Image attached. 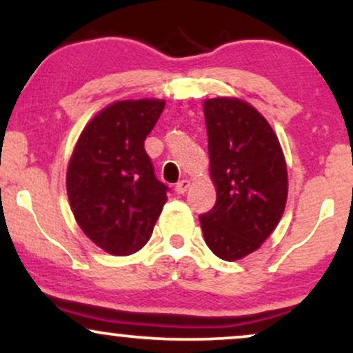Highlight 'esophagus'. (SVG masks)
Wrapping results in <instances>:
<instances>
[{
	"label": "esophagus",
	"instance_id": "esophagus-1",
	"mask_svg": "<svg viewBox=\"0 0 353 353\" xmlns=\"http://www.w3.org/2000/svg\"><path fill=\"white\" fill-rule=\"evenodd\" d=\"M189 185H190V181L189 179H182V181H179L176 184V192L177 194H184L185 190L189 189Z\"/></svg>",
	"mask_w": 353,
	"mask_h": 353
}]
</instances>
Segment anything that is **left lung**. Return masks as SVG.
I'll return each instance as SVG.
<instances>
[{
    "label": "left lung",
    "mask_w": 353,
    "mask_h": 353,
    "mask_svg": "<svg viewBox=\"0 0 353 353\" xmlns=\"http://www.w3.org/2000/svg\"><path fill=\"white\" fill-rule=\"evenodd\" d=\"M216 205L201 214L205 244L237 261L272 234L287 202L285 159L269 123L239 99L204 103Z\"/></svg>",
    "instance_id": "obj_1"
}]
</instances>
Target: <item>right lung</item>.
<instances>
[{
	"instance_id": "add662e5",
	"label": "right lung",
	"mask_w": 353,
	"mask_h": 353,
	"mask_svg": "<svg viewBox=\"0 0 353 353\" xmlns=\"http://www.w3.org/2000/svg\"><path fill=\"white\" fill-rule=\"evenodd\" d=\"M164 101H119L81 132L68 168L71 210L83 232L112 255L143 249L168 201L144 141Z\"/></svg>"
}]
</instances>
